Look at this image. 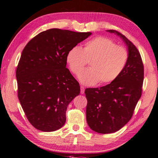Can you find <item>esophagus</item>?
Masks as SVG:
<instances>
[{"label": "esophagus", "mask_w": 158, "mask_h": 158, "mask_svg": "<svg viewBox=\"0 0 158 158\" xmlns=\"http://www.w3.org/2000/svg\"><path fill=\"white\" fill-rule=\"evenodd\" d=\"M85 93V87L83 86H81V94H83V93Z\"/></svg>", "instance_id": "esophagus-1"}]
</instances>
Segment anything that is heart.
<instances>
[{
	"mask_svg": "<svg viewBox=\"0 0 158 158\" xmlns=\"http://www.w3.org/2000/svg\"><path fill=\"white\" fill-rule=\"evenodd\" d=\"M128 59L129 52L125 47L117 45L113 40L105 37L87 41L83 48H72L66 56L70 70L76 75L89 61L90 68L83 70L79 76L80 81L86 85L114 81L124 70Z\"/></svg>",
	"mask_w": 158,
	"mask_h": 158,
	"instance_id": "obj_1",
	"label": "heart"
}]
</instances>
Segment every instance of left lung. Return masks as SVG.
Returning <instances> with one entry per match:
<instances>
[{"instance_id": "1", "label": "left lung", "mask_w": 158, "mask_h": 158, "mask_svg": "<svg viewBox=\"0 0 158 158\" xmlns=\"http://www.w3.org/2000/svg\"><path fill=\"white\" fill-rule=\"evenodd\" d=\"M117 34L128 47L129 59L126 67L118 78L106 86L86 88L88 100L86 119L90 129L99 133H113L126 125L133 115L142 95L144 66L140 52L124 35Z\"/></svg>"}]
</instances>
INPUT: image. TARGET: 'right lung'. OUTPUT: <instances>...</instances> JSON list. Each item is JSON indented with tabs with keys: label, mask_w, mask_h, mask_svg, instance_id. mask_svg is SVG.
Returning <instances> with one entry per match:
<instances>
[{
	"label": "right lung",
	"mask_w": 158,
	"mask_h": 158,
	"mask_svg": "<svg viewBox=\"0 0 158 158\" xmlns=\"http://www.w3.org/2000/svg\"><path fill=\"white\" fill-rule=\"evenodd\" d=\"M90 35L52 28L35 35L23 50L15 72L18 97L35 128L52 132L65 124L68 104L81 90L66 68V56Z\"/></svg>",
	"instance_id": "obj_1"
}]
</instances>
